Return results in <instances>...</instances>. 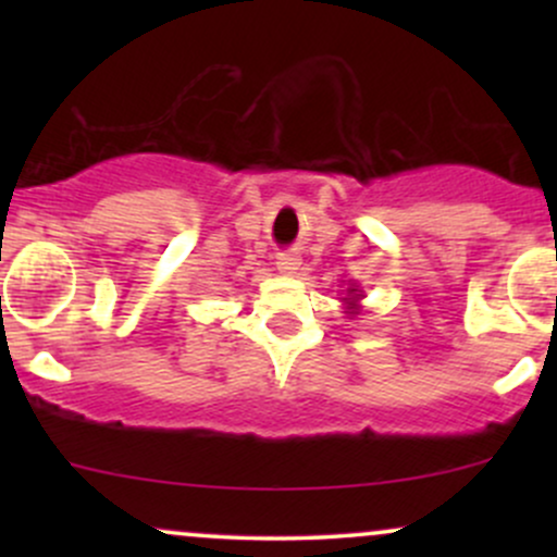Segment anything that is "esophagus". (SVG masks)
I'll use <instances>...</instances> for the list:
<instances>
[{"mask_svg": "<svg viewBox=\"0 0 557 557\" xmlns=\"http://www.w3.org/2000/svg\"><path fill=\"white\" fill-rule=\"evenodd\" d=\"M277 270L283 274H296L300 270V257L296 251H280L277 253Z\"/></svg>", "mask_w": 557, "mask_h": 557, "instance_id": "34e87169", "label": "esophagus"}]
</instances>
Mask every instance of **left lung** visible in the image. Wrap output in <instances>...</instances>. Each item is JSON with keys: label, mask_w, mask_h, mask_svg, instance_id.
Returning <instances> with one entry per match:
<instances>
[{"label": "left lung", "mask_w": 557, "mask_h": 557, "mask_svg": "<svg viewBox=\"0 0 557 557\" xmlns=\"http://www.w3.org/2000/svg\"><path fill=\"white\" fill-rule=\"evenodd\" d=\"M348 293H350V298H343V300L348 304L350 314H356V311H359V306H356V300H359V290H356V287H348Z\"/></svg>", "instance_id": "left-lung-1"}]
</instances>
